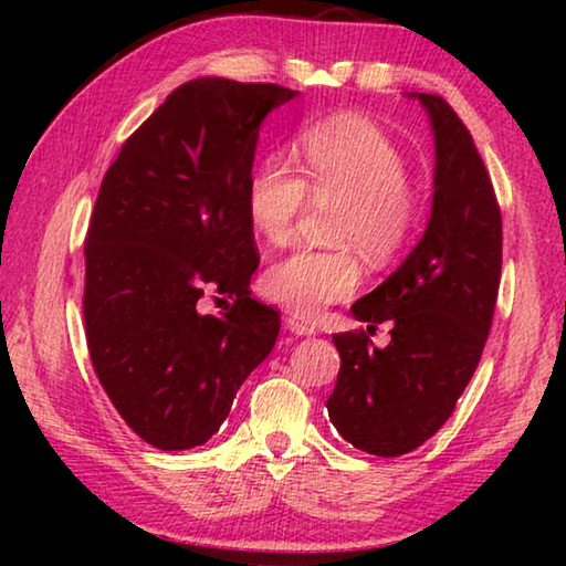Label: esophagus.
I'll use <instances>...</instances> for the list:
<instances>
[{"label": "esophagus", "mask_w": 566, "mask_h": 566, "mask_svg": "<svg viewBox=\"0 0 566 566\" xmlns=\"http://www.w3.org/2000/svg\"><path fill=\"white\" fill-rule=\"evenodd\" d=\"M286 329L300 334V337H312V334H317V327L310 322H304L302 317H286Z\"/></svg>", "instance_id": "esophagus-1"}]
</instances>
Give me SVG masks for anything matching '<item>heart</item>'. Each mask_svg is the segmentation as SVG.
<instances>
[{
  "label": "heart",
  "mask_w": 566,
  "mask_h": 566,
  "mask_svg": "<svg viewBox=\"0 0 566 566\" xmlns=\"http://www.w3.org/2000/svg\"><path fill=\"white\" fill-rule=\"evenodd\" d=\"M302 177L280 157L264 159L247 181V217L266 244H286L306 202L334 205L329 237L339 247L300 249L262 276V294L284 310L314 317L357 292L361 266L387 264L409 244L421 195L407 175L405 151L361 114H334L302 129Z\"/></svg>",
  "instance_id": "obj_1"
}]
</instances>
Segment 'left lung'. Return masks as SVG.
Instances as JSON below:
<instances>
[{
    "label": "left lung",
    "mask_w": 566,
    "mask_h": 566,
    "mask_svg": "<svg viewBox=\"0 0 566 566\" xmlns=\"http://www.w3.org/2000/svg\"><path fill=\"white\" fill-rule=\"evenodd\" d=\"M434 132V197L424 237L375 292L352 304L391 342L334 334L342 367L329 419L377 457L415 452L452 417L492 327L502 276V214L474 139L439 94H415ZM367 329V332H369Z\"/></svg>",
    "instance_id": "8db88e82"
}]
</instances>
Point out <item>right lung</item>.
Returning a JSON list of instances; mask_svg holds the SVG:
<instances>
[{
    "label": "right lung",
    "mask_w": 566,
    "mask_h": 566,
    "mask_svg": "<svg viewBox=\"0 0 566 566\" xmlns=\"http://www.w3.org/2000/svg\"><path fill=\"white\" fill-rule=\"evenodd\" d=\"M296 94L191 80L124 142L102 179L84 242L92 367L122 419L165 452L219 432L280 334V314L249 292L260 252L247 181L264 117ZM207 293L235 302L205 315Z\"/></svg>",
    "instance_id": "right-lung-1"
}]
</instances>
